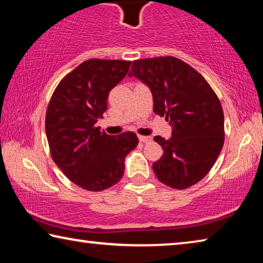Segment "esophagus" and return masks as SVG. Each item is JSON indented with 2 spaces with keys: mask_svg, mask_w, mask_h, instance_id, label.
<instances>
[{
  "mask_svg": "<svg viewBox=\"0 0 263 263\" xmlns=\"http://www.w3.org/2000/svg\"><path fill=\"white\" fill-rule=\"evenodd\" d=\"M138 138H139V141H141V142H149V141H152V138L148 137V136H139Z\"/></svg>",
  "mask_w": 263,
  "mask_h": 263,
  "instance_id": "1",
  "label": "esophagus"
}]
</instances>
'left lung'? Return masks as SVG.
<instances>
[{"label": "left lung", "mask_w": 263, "mask_h": 263, "mask_svg": "<svg viewBox=\"0 0 263 263\" xmlns=\"http://www.w3.org/2000/svg\"><path fill=\"white\" fill-rule=\"evenodd\" d=\"M128 77L149 88L154 112L166 116L172 126L168 140L154 137L163 149L153 163L158 180L174 189L196 184L224 145V112L215 91L197 70L174 57L133 61Z\"/></svg>", "instance_id": "left-lung-1"}]
</instances>
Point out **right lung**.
Segmentation results:
<instances>
[{"label": "right lung", "mask_w": 263, "mask_h": 263, "mask_svg": "<svg viewBox=\"0 0 263 263\" xmlns=\"http://www.w3.org/2000/svg\"><path fill=\"white\" fill-rule=\"evenodd\" d=\"M131 61L90 59L58 84L48 104L45 130L53 161L89 191L119 182L126 155L138 145L133 132L109 136L96 127L108 109L109 92L126 77Z\"/></svg>", "instance_id": "1"}]
</instances>
